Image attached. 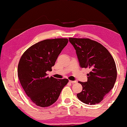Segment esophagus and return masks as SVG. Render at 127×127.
<instances>
[{"label":"esophagus","instance_id":"obj_1","mask_svg":"<svg viewBox=\"0 0 127 127\" xmlns=\"http://www.w3.org/2000/svg\"><path fill=\"white\" fill-rule=\"evenodd\" d=\"M69 83H70L71 84H74L76 83V81H71V80H69Z\"/></svg>","mask_w":127,"mask_h":127}]
</instances>
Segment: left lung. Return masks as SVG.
I'll list each match as a JSON object with an SVG mask.
<instances>
[{
  "mask_svg": "<svg viewBox=\"0 0 127 127\" xmlns=\"http://www.w3.org/2000/svg\"><path fill=\"white\" fill-rule=\"evenodd\" d=\"M69 40L75 49L80 66L90 70L87 74L88 81L78 82L83 90L77 97L88 105L101 102L113 88L117 79L113 58L105 47L95 41L70 37Z\"/></svg>",
  "mask_w": 127,
  "mask_h": 127,
  "instance_id": "8db88e82",
  "label": "left lung"
}]
</instances>
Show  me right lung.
I'll return each mask as SVG.
<instances>
[{
	"label": "right lung",
	"mask_w": 127,
	"mask_h": 127,
	"mask_svg": "<svg viewBox=\"0 0 127 127\" xmlns=\"http://www.w3.org/2000/svg\"><path fill=\"white\" fill-rule=\"evenodd\" d=\"M68 42L67 38L44 39L27 49L19 61L17 74L27 96L37 106L46 107L58 100L68 79L47 76L59 54Z\"/></svg>",
	"instance_id": "add662e5"
}]
</instances>
